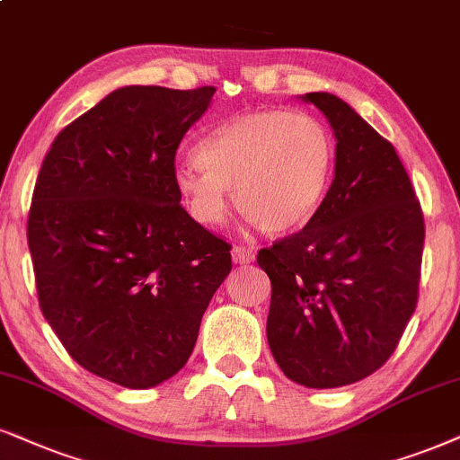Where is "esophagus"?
<instances>
[{"instance_id":"34e87169","label":"esophagus","mask_w":460,"mask_h":460,"mask_svg":"<svg viewBox=\"0 0 460 460\" xmlns=\"http://www.w3.org/2000/svg\"><path fill=\"white\" fill-rule=\"evenodd\" d=\"M231 257H234V263L237 265H248L254 261V252L246 246H234V250H231Z\"/></svg>"}]
</instances>
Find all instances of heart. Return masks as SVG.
<instances>
[{"label":"heart","instance_id":"heart-1","mask_svg":"<svg viewBox=\"0 0 460 460\" xmlns=\"http://www.w3.org/2000/svg\"><path fill=\"white\" fill-rule=\"evenodd\" d=\"M335 142L321 120L290 110L259 108L208 131L197 161L176 167V187L203 225H223L229 189L243 217L270 235L299 229L327 197Z\"/></svg>","mask_w":460,"mask_h":460}]
</instances>
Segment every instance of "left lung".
I'll use <instances>...</instances> for the list:
<instances>
[{
  "instance_id": "8db88e82",
  "label": "left lung",
  "mask_w": 460,
  "mask_h": 460,
  "mask_svg": "<svg viewBox=\"0 0 460 460\" xmlns=\"http://www.w3.org/2000/svg\"><path fill=\"white\" fill-rule=\"evenodd\" d=\"M335 136L327 197L299 234L259 252L271 280L267 341L288 380L354 385L380 369L416 310L420 203L393 144L331 93H305Z\"/></svg>"
}]
</instances>
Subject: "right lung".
<instances>
[{"instance_id": "obj_1", "label": "right lung", "mask_w": 460, "mask_h": 460, "mask_svg": "<svg viewBox=\"0 0 460 460\" xmlns=\"http://www.w3.org/2000/svg\"><path fill=\"white\" fill-rule=\"evenodd\" d=\"M214 86H123L55 137L27 220L40 307L75 363L125 388L187 365L231 246L180 206L178 144Z\"/></svg>"}]
</instances>
